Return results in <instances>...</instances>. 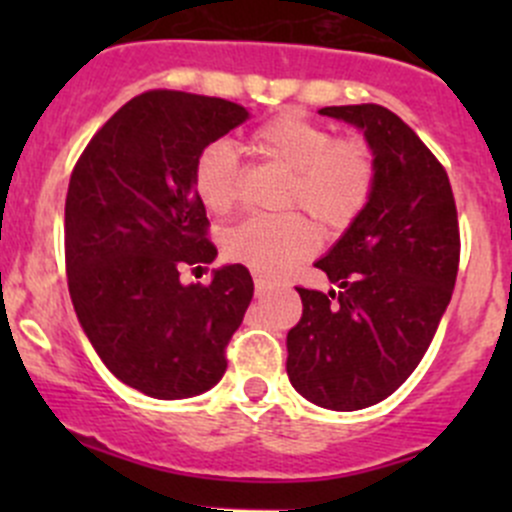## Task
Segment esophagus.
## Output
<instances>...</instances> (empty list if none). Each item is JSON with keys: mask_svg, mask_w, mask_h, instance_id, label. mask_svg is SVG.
I'll use <instances>...</instances> for the list:
<instances>
[{"mask_svg": "<svg viewBox=\"0 0 512 512\" xmlns=\"http://www.w3.org/2000/svg\"><path fill=\"white\" fill-rule=\"evenodd\" d=\"M272 289V282L265 280L262 275H255V294L257 297H262V294H267Z\"/></svg>", "mask_w": 512, "mask_h": 512, "instance_id": "1", "label": "esophagus"}]
</instances>
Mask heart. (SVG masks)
<instances>
[{"label": "heart", "instance_id": "1", "mask_svg": "<svg viewBox=\"0 0 512 512\" xmlns=\"http://www.w3.org/2000/svg\"><path fill=\"white\" fill-rule=\"evenodd\" d=\"M255 146L289 170L287 208H304L329 230L356 223L376 188V163L359 136H334L327 126L299 113H280L255 131ZM193 188L200 203L225 215L240 200L242 163L235 146L213 141L198 153ZM319 245V232L304 213L250 215L223 235L225 255L265 277H280L307 260Z\"/></svg>", "mask_w": 512, "mask_h": 512}]
</instances>
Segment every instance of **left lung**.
<instances>
[{"mask_svg":"<svg viewBox=\"0 0 512 512\" xmlns=\"http://www.w3.org/2000/svg\"><path fill=\"white\" fill-rule=\"evenodd\" d=\"M361 128L374 153L371 203L314 262L337 289L297 287L302 319L287 334V376L312 404L356 411L394 394L426 354L461 260L446 168L379 103L327 106Z\"/></svg>","mask_w":512,"mask_h":512,"instance_id":"left-lung-1","label":"left lung"}]
</instances>
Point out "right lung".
Wrapping results in <instances>:
<instances>
[{"label": "right lung", "instance_id": "1", "mask_svg": "<svg viewBox=\"0 0 512 512\" xmlns=\"http://www.w3.org/2000/svg\"><path fill=\"white\" fill-rule=\"evenodd\" d=\"M250 118L240 103L156 89L96 131L66 193L64 250L76 317L116 379L153 399L213 389L252 299L247 267L210 285L180 270L208 265V215L193 188L198 153Z\"/></svg>", "mask_w": 512, "mask_h": 512}]
</instances>
